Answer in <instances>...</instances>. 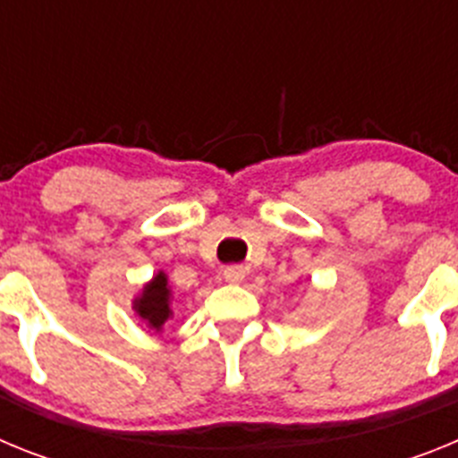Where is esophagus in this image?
I'll use <instances>...</instances> for the list:
<instances>
[{
    "mask_svg": "<svg viewBox=\"0 0 458 458\" xmlns=\"http://www.w3.org/2000/svg\"><path fill=\"white\" fill-rule=\"evenodd\" d=\"M222 277H225L229 284H241L242 279H245V268H242V266H226V268L222 270Z\"/></svg>",
    "mask_w": 458,
    "mask_h": 458,
    "instance_id": "esophagus-1",
    "label": "esophagus"
}]
</instances>
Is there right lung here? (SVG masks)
<instances>
[{"label": "right lung", "instance_id": "1", "mask_svg": "<svg viewBox=\"0 0 458 458\" xmlns=\"http://www.w3.org/2000/svg\"><path fill=\"white\" fill-rule=\"evenodd\" d=\"M169 301H172V289H169L167 275L160 270V273L141 289V295H137L135 302H132V310L137 311V317L147 323L151 330L160 333L165 321L172 317Z\"/></svg>", "mask_w": 458, "mask_h": 458}]
</instances>
